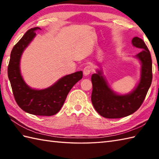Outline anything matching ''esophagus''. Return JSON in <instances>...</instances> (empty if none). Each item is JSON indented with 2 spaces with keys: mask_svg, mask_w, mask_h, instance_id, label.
I'll return each mask as SVG.
<instances>
[{
  "mask_svg": "<svg viewBox=\"0 0 159 159\" xmlns=\"http://www.w3.org/2000/svg\"><path fill=\"white\" fill-rule=\"evenodd\" d=\"M92 72V67L90 66H87L83 70V74L85 76H87Z\"/></svg>",
  "mask_w": 159,
  "mask_h": 159,
  "instance_id": "1",
  "label": "esophagus"
}]
</instances>
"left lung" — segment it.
<instances>
[{"instance_id":"left-lung-1","label":"left lung","mask_w":159,"mask_h":159,"mask_svg":"<svg viewBox=\"0 0 159 159\" xmlns=\"http://www.w3.org/2000/svg\"><path fill=\"white\" fill-rule=\"evenodd\" d=\"M132 43L142 50L136 55L141 63V79L133 92L126 95L116 93L108 85L100 70L92 76V102L96 111L104 117L116 119L135 112L142 104L151 85L152 63L149 50L143 40L138 37L132 39Z\"/></svg>"}]
</instances>
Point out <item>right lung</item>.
Returning <instances> with one entry per match:
<instances>
[{
  "label": "right lung",
  "mask_w": 159,
  "mask_h": 159,
  "mask_svg": "<svg viewBox=\"0 0 159 159\" xmlns=\"http://www.w3.org/2000/svg\"><path fill=\"white\" fill-rule=\"evenodd\" d=\"M39 27L26 32L13 46L8 65V77L14 98L18 105L25 112L35 116H51L57 113L63 105L70 89L83 78V72H74L60 79L51 87L44 89H33L24 81L20 74V57L36 35Z\"/></svg>",
  "instance_id": "obj_1"
}]
</instances>
